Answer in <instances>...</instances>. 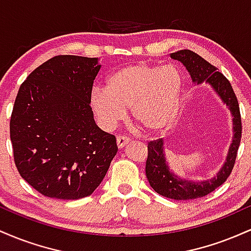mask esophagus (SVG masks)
<instances>
[{
    "mask_svg": "<svg viewBox=\"0 0 251 251\" xmlns=\"http://www.w3.org/2000/svg\"><path fill=\"white\" fill-rule=\"evenodd\" d=\"M129 142H131V140H129V138H127V137H122V135L117 137V145L119 149L125 148V146L127 145Z\"/></svg>",
    "mask_w": 251,
    "mask_h": 251,
    "instance_id": "esophagus-1",
    "label": "esophagus"
}]
</instances>
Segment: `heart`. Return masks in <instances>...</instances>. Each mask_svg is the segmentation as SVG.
Listing matches in <instances>:
<instances>
[{"label": "heart", "mask_w": 251, "mask_h": 251, "mask_svg": "<svg viewBox=\"0 0 251 251\" xmlns=\"http://www.w3.org/2000/svg\"><path fill=\"white\" fill-rule=\"evenodd\" d=\"M183 75L176 66L134 63L119 68L106 79L105 88L89 94V107L98 124L111 131L131 116L143 129L155 133L172 125L178 113Z\"/></svg>", "instance_id": "1"}]
</instances>
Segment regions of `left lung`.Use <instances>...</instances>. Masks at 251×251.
Segmentation results:
<instances>
[{
	"label": "left lung",
	"mask_w": 251,
	"mask_h": 251,
	"mask_svg": "<svg viewBox=\"0 0 251 251\" xmlns=\"http://www.w3.org/2000/svg\"><path fill=\"white\" fill-rule=\"evenodd\" d=\"M169 55L171 56V59L183 63L195 85H201L203 82L208 83L216 96L226 106L232 117V133L234 134H232L231 143L227 150L226 160L217 174L210 179L192 180L185 179L176 175L168 164L164 140L158 139L155 142L149 143V154L145 171L151 188L157 194L166 198H171V200H196V198L206 196L221 186L231 174L242 135L240 107H238L237 98L235 96L231 85L223 74L217 72L215 66L189 50L176 51Z\"/></svg>",
	"instance_id": "left-lung-1"
}]
</instances>
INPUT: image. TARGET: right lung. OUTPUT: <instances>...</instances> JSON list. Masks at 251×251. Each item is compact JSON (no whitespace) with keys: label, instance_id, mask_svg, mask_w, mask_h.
<instances>
[{"label":"right lung","instance_id":"obj_1","mask_svg":"<svg viewBox=\"0 0 251 251\" xmlns=\"http://www.w3.org/2000/svg\"><path fill=\"white\" fill-rule=\"evenodd\" d=\"M98 57L54 56L22 83L10 119L20 175L40 194L79 200L100 185L118 152L116 137L96 124L89 94Z\"/></svg>","mask_w":251,"mask_h":251}]
</instances>
